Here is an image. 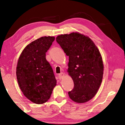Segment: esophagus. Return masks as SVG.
I'll use <instances>...</instances> for the list:
<instances>
[{"mask_svg":"<svg viewBox=\"0 0 125 125\" xmlns=\"http://www.w3.org/2000/svg\"><path fill=\"white\" fill-rule=\"evenodd\" d=\"M63 76H64V73H61L59 74V75H58V78H59L60 79H62Z\"/></svg>","mask_w":125,"mask_h":125,"instance_id":"1","label":"esophagus"}]
</instances>
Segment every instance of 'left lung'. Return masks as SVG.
Returning <instances> with one entry per match:
<instances>
[{"label": "left lung", "mask_w": 125, "mask_h": 125, "mask_svg": "<svg viewBox=\"0 0 125 125\" xmlns=\"http://www.w3.org/2000/svg\"><path fill=\"white\" fill-rule=\"evenodd\" d=\"M56 41L69 56L68 72L74 83L69 96L76 103L87 102L102 82L104 65L99 50L91 39L79 33L58 35Z\"/></svg>", "instance_id": "left-lung-1"}]
</instances>
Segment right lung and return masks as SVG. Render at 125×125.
Instances as JSON below:
<instances>
[{
    "mask_svg": "<svg viewBox=\"0 0 125 125\" xmlns=\"http://www.w3.org/2000/svg\"><path fill=\"white\" fill-rule=\"evenodd\" d=\"M54 40V36L36 40L25 48L18 60L19 85L25 96L37 104L47 102L56 85L52 69L46 58V52Z\"/></svg>",
    "mask_w": 125,
    "mask_h": 125,
    "instance_id": "obj_1",
    "label": "right lung"
}]
</instances>
